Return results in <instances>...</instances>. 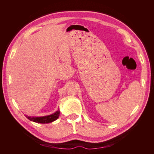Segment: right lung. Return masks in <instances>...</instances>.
Listing matches in <instances>:
<instances>
[{
    "label": "right lung",
    "mask_w": 154,
    "mask_h": 154,
    "mask_svg": "<svg viewBox=\"0 0 154 154\" xmlns=\"http://www.w3.org/2000/svg\"><path fill=\"white\" fill-rule=\"evenodd\" d=\"M60 110H58L53 114L47 116H43V117H29V116H26V117L30 121H32V122H34L35 123H49L57 119L60 116Z\"/></svg>",
    "instance_id": "obj_1"
}]
</instances>
